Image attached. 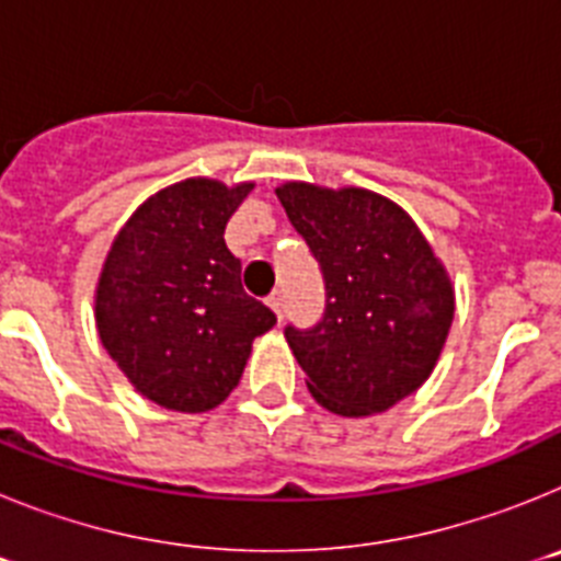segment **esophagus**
<instances>
[{"label": "esophagus", "mask_w": 561, "mask_h": 561, "mask_svg": "<svg viewBox=\"0 0 561 561\" xmlns=\"http://www.w3.org/2000/svg\"><path fill=\"white\" fill-rule=\"evenodd\" d=\"M266 304H270V309L275 311L277 317H284V295H280V291H272V295L266 297Z\"/></svg>", "instance_id": "obj_1"}]
</instances>
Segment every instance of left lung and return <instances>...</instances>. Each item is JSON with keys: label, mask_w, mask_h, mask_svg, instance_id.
<instances>
[{"label": "left lung", "mask_w": 561, "mask_h": 561, "mask_svg": "<svg viewBox=\"0 0 561 561\" xmlns=\"http://www.w3.org/2000/svg\"><path fill=\"white\" fill-rule=\"evenodd\" d=\"M325 280L323 320L286 325L309 390L336 415L385 413L427 381L455 317L449 275L396 202L362 187H277Z\"/></svg>", "instance_id": "obj_1"}]
</instances>
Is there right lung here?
<instances>
[{
  "mask_svg": "<svg viewBox=\"0 0 561 561\" xmlns=\"http://www.w3.org/2000/svg\"><path fill=\"white\" fill-rule=\"evenodd\" d=\"M252 182L185 180L153 193L103 264L95 320L103 348L146 399L205 413L232 393L252 340L277 323L241 286L225 227Z\"/></svg>",
  "mask_w": 561,
  "mask_h": 561,
  "instance_id": "right-lung-1",
  "label": "right lung"
}]
</instances>
